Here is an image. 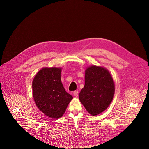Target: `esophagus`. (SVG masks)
Instances as JSON below:
<instances>
[{
    "instance_id": "esophagus-1",
    "label": "esophagus",
    "mask_w": 149,
    "mask_h": 149,
    "mask_svg": "<svg viewBox=\"0 0 149 149\" xmlns=\"http://www.w3.org/2000/svg\"><path fill=\"white\" fill-rule=\"evenodd\" d=\"M73 94H74V96L77 97H78V91H74V93H73Z\"/></svg>"
}]
</instances>
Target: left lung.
Segmentation results:
<instances>
[{"label": "left lung", "instance_id": "left-lung-1", "mask_svg": "<svg viewBox=\"0 0 149 149\" xmlns=\"http://www.w3.org/2000/svg\"><path fill=\"white\" fill-rule=\"evenodd\" d=\"M114 92V82L107 69L91 65L85 71V85L79 99L91 116H97L109 107Z\"/></svg>", "mask_w": 149, "mask_h": 149}]
</instances>
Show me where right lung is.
I'll list each match as a JSON object with an SVG mask.
<instances>
[{
  "mask_svg": "<svg viewBox=\"0 0 149 149\" xmlns=\"http://www.w3.org/2000/svg\"><path fill=\"white\" fill-rule=\"evenodd\" d=\"M61 67H44L32 81L33 99L38 109L50 118L58 119L65 113L73 97L63 88Z\"/></svg>",
  "mask_w": 149,
  "mask_h": 149,
  "instance_id": "right-lung-1",
  "label": "right lung"
}]
</instances>
